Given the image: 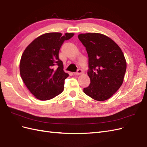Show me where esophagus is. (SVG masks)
Instances as JSON below:
<instances>
[{
	"instance_id": "34e87169",
	"label": "esophagus",
	"mask_w": 147,
	"mask_h": 147,
	"mask_svg": "<svg viewBox=\"0 0 147 147\" xmlns=\"http://www.w3.org/2000/svg\"><path fill=\"white\" fill-rule=\"evenodd\" d=\"M82 73H83V71H82V70L81 69H78L76 72L75 73V74H76V75H80V74H81Z\"/></svg>"
}]
</instances>
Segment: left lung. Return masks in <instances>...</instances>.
Returning a JSON list of instances; mask_svg holds the SVG:
<instances>
[{
	"label": "left lung",
	"instance_id": "left-lung-1",
	"mask_svg": "<svg viewBox=\"0 0 147 147\" xmlns=\"http://www.w3.org/2000/svg\"><path fill=\"white\" fill-rule=\"evenodd\" d=\"M78 38L89 57L91 83L84 92L96 100L109 99L123 83L127 63L122 51L115 41L100 33H81Z\"/></svg>",
	"mask_w": 147,
	"mask_h": 147
}]
</instances>
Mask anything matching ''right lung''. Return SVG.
<instances>
[{
	"instance_id": "obj_1",
	"label": "right lung",
	"mask_w": 147,
	"mask_h": 147,
	"mask_svg": "<svg viewBox=\"0 0 147 147\" xmlns=\"http://www.w3.org/2000/svg\"><path fill=\"white\" fill-rule=\"evenodd\" d=\"M74 33H47L37 37L25 48L20 62V73L25 86L36 99L50 100L61 94L69 74L63 70L59 51Z\"/></svg>"
}]
</instances>
